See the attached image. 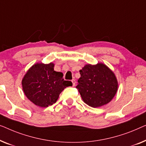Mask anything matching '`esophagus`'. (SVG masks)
Returning <instances> with one entry per match:
<instances>
[{
  "instance_id": "34e87169",
  "label": "esophagus",
  "mask_w": 146,
  "mask_h": 146,
  "mask_svg": "<svg viewBox=\"0 0 146 146\" xmlns=\"http://www.w3.org/2000/svg\"><path fill=\"white\" fill-rule=\"evenodd\" d=\"M71 82H72V83H73V86L74 87V86L75 85V79H73L72 81H71Z\"/></svg>"
}]
</instances>
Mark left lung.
Masks as SVG:
<instances>
[{
    "label": "left lung",
    "instance_id": "left-lung-1",
    "mask_svg": "<svg viewBox=\"0 0 146 146\" xmlns=\"http://www.w3.org/2000/svg\"><path fill=\"white\" fill-rule=\"evenodd\" d=\"M79 72L81 77L76 88L86 104L96 108L111 101L118 84L114 73L106 65H85Z\"/></svg>",
    "mask_w": 146,
    "mask_h": 146
}]
</instances>
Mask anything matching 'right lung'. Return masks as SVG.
<instances>
[{
  "mask_svg": "<svg viewBox=\"0 0 146 146\" xmlns=\"http://www.w3.org/2000/svg\"><path fill=\"white\" fill-rule=\"evenodd\" d=\"M54 64L36 63L28 69L22 81V89L28 99L40 107L56 102L65 88L72 86L63 79V73L54 71Z\"/></svg>",
  "mask_w": 146,
  "mask_h": 146,
  "instance_id": "1",
  "label": "right lung"
}]
</instances>
